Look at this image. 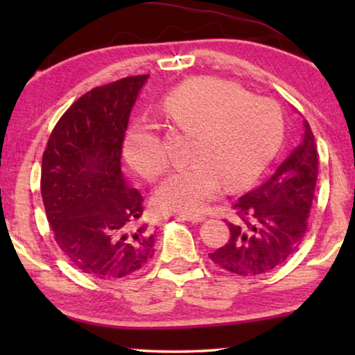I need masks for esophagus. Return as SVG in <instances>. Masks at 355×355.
Here are the masks:
<instances>
[{"label": "esophagus", "mask_w": 355, "mask_h": 355, "mask_svg": "<svg viewBox=\"0 0 355 355\" xmlns=\"http://www.w3.org/2000/svg\"><path fill=\"white\" fill-rule=\"evenodd\" d=\"M179 218H182V220L191 221V223L205 221V216H203V215H189V213H181V215H179Z\"/></svg>", "instance_id": "34e87169"}]
</instances>
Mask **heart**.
Wrapping results in <instances>:
<instances>
[{
  "label": "heart",
  "mask_w": 355,
  "mask_h": 355,
  "mask_svg": "<svg viewBox=\"0 0 355 355\" xmlns=\"http://www.w3.org/2000/svg\"><path fill=\"white\" fill-rule=\"evenodd\" d=\"M163 113L179 130L193 134L187 159L158 187L155 207L164 213L202 211L223 191L254 181L283 135V114L273 100L250 95L232 82L202 77L163 98ZM124 157L135 173L155 181L169 158L153 124L135 123L124 139Z\"/></svg>",
  "instance_id": "1"
}]
</instances>
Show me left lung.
<instances>
[{
  "instance_id": "8db88e82",
  "label": "left lung",
  "mask_w": 355,
  "mask_h": 355,
  "mask_svg": "<svg viewBox=\"0 0 355 355\" xmlns=\"http://www.w3.org/2000/svg\"><path fill=\"white\" fill-rule=\"evenodd\" d=\"M304 139L278 169L234 203L236 223L230 239L208 257L226 271L259 276L278 268L299 249L318 176V152L304 121Z\"/></svg>"
}]
</instances>
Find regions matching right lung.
<instances>
[{"instance_id": "obj_1", "label": "right lung", "mask_w": 355, "mask_h": 355, "mask_svg": "<svg viewBox=\"0 0 355 355\" xmlns=\"http://www.w3.org/2000/svg\"><path fill=\"white\" fill-rule=\"evenodd\" d=\"M148 76L95 87L69 106L42 158L40 191L55 241L82 273L124 278L155 255L144 198L121 171L130 110Z\"/></svg>"}]
</instances>
